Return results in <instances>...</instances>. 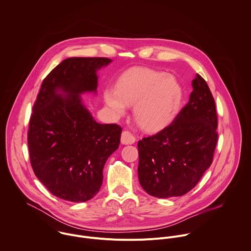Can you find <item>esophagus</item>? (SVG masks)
Wrapping results in <instances>:
<instances>
[{
	"label": "esophagus",
	"mask_w": 251,
	"mask_h": 251,
	"mask_svg": "<svg viewBox=\"0 0 251 251\" xmlns=\"http://www.w3.org/2000/svg\"><path fill=\"white\" fill-rule=\"evenodd\" d=\"M136 142L135 137L129 132V131H124L121 134V144L122 145H133Z\"/></svg>",
	"instance_id": "1"
}]
</instances>
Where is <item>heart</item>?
<instances>
[{
  "label": "heart",
  "instance_id": "heart-1",
  "mask_svg": "<svg viewBox=\"0 0 251 251\" xmlns=\"http://www.w3.org/2000/svg\"><path fill=\"white\" fill-rule=\"evenodd\" d=\"M183 98L177 79L163 72L134 68L117 80L115 89H105L103 100L116 117L134 104V117L142 129L156 133L168 127L179 111Z\"/></svg>",
  "mask_w": 251,
  "mask_h": 251
}]
</instances>
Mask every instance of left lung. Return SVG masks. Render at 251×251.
Here are the masks:
<instances>
[{
  "label": "left lung",
  "mask_w": 251,
  "mask_h": 251,
  "mask_svg": "<svg viewBox=\"0 0 251 251\" xmlns=\"http://www.w3.org/2000/svg\"><path fill=\"white\" fill-rule=\"evenodd\" d=\"M189 101L165 129L138 143L139 181L153 197L186 194L210 167L217 144L215 102L196 75Z\"/></svg>",
  "instance_id": "8db88e82"
}]
</instances>
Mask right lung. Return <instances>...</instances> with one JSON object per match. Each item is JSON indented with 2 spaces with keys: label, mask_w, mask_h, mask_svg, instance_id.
Returning a JSON list of instances; mask_svg holds the SVG:
<instances>
[{
  "label": "right lung",
  "mask_w": 251,
  "mask_h": 251,
  "mask_svg": "<svg viewBox=\"0 0 251 251\" xmlns=\"http://www.w3.org/2000/svg\"><path fill=\"white\" fill-rule=\"evenodd\" d=\"M112 60L73 57L44 79L28 132L31 165L54 196L75 202L99 192L107 158L120 144L122 129L100 124L81 95L97 94V72Z\"/></svg>",
  "instance_id": "obj_1"
}]
</instances>
